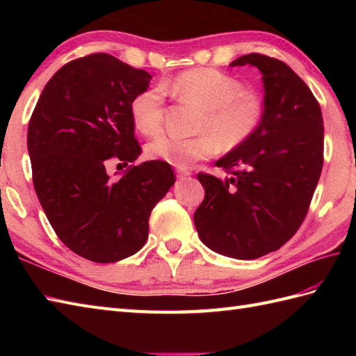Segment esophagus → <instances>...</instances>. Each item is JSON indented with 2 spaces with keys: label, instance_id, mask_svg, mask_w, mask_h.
<instances>
[{
  "label": "esophagus",
  "instance_id": "1",
  "mask_svg": "<svg viewBox=\"0 0 356 356\" xmlns=\"http://www.w3.org/2000/svg\"><path fill=\"white\" fill-rule=\"evenodd\" d=\"M190 171H188V170H184V168H177V177L179 179H184V177H188V176H190Z\"/></svg>",
  "mask_w": 356,
  "mask_h": 356
}]
</instances>
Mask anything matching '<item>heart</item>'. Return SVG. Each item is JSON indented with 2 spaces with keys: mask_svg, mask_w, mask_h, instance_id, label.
<instances>
[{
  "mask_svg": "<svg viewBox=\"0 0 356 356\" xmlns=\"http://www.w3.org/2000/svg\"><path fill=\"white\" fill-rule=\"evenodd\" d=\"M176 99L200 108L191 138L162 134L147 145V156L177 168L207 159L218 148L238 149L259 133L266 107L261 97L246 92L240 79L211 67L193 69L162 84ZM143 90L131 102V118L143 136H156L163 127V92Z\"/></svg>",
  "mask_w": 356,
  "mask_h": 356,
  "instance_id": "1",
  "label": "heart"
}]
</instances>
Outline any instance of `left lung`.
Returning a JSON list of instances; mask_svg holds the SVG:
<instances>
[{
	"mask_svg": "<svg viewBox=\"0 0 356 356\" xmlns=\"http://www.w3.org/2000/svg\"><path fill=\"white\" fill-rule=\"evenodd\" d=\"M246 64L261 72L263 125L246 145L216 162L229 177L197 174L205 199L194 213L203 243L238 260L259 259L293 237L320 180L324 149L321 108L305 81L260 53L231 67Z\"/></svg>",
	"mask_w": 356,
	"mask_h": 356,
	"instance_id": "1",
	"label": "left lung"
}]
</instances>
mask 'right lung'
I'll return each instance as SVG.
<instances>
[{"label": "right lung", "instance_id": "obj_1", "mask_svg": "<svg viewBox=\"0 0 356 356\" xmlns=\"http://www.w3.org/2000/svg\"><path fill=\"white\" fill-rule=\"evenodd\" d=\"M149 79L108 53L78 58L53 74L30 118L36 195L59 240L87 260L115 263L138 252L151 211L176 182L162 161L130 165L119 180L105 170L111 159L127 166L140 156L131 102Z\"/></svg>", "mask_w": 356, "mask_h": 356}]
</instances>
